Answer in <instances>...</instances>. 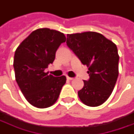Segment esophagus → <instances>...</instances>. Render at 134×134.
Returning <instances> with one entry per match:
<instances>
[{
    "instance_id": "1",
    "label": "esophagus",
    "mask_w": 134,
    "mask_h": 134,
    "mask_svg": "<svg viewBox=\"0 0 134 134\" xmlns=\"http://www.w3.org/2000/svg\"><path fill=\"white\" fill-rule=\"evenodd\" d=\"M67 79L69 80H74V77H67Z\"/></svg>"
}]
</instances>
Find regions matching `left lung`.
I'll list each match as a JSON object with an SVG mask.
<instances>
[{
  "mask_svg": "<svg viewBox=\"0 0 134 134\" xmlns=\"http://www.w3.org/2000/svg\"><path fill=\"white\" fill-rule=\"evenodd\" d=\"M66 44L89 67L90 79L83 80L84 86L78 91L80 100L90 107L101 105L111 95L119 75L116 45L102 34L90 31L68 34Z\"/></svg>",
  "mask_w": 134,
  "mask_h": 134,
  "instance_id": "obj_1",
  "label": "left lung"
}]
</instances>
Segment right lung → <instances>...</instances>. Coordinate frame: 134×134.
<instances>
[{"label":"right lung","mask_w":134,"mask_h":134,"mask_svg":"<svg viewBox=\"0 0 134 134\" xmlns=\"http://www.w3.org/2000/svg\"><path fill=\"white\" fill-rule=\"evenodd\" d=\"M63 33L41 28L36 30L19 44L14 56L15 80L24 96L38 108L53 105L59 97L65 76L54 77L44 69L53 63L56 51L65 42Z\"/></svg>","instance_id":"1"}]
</instances>
